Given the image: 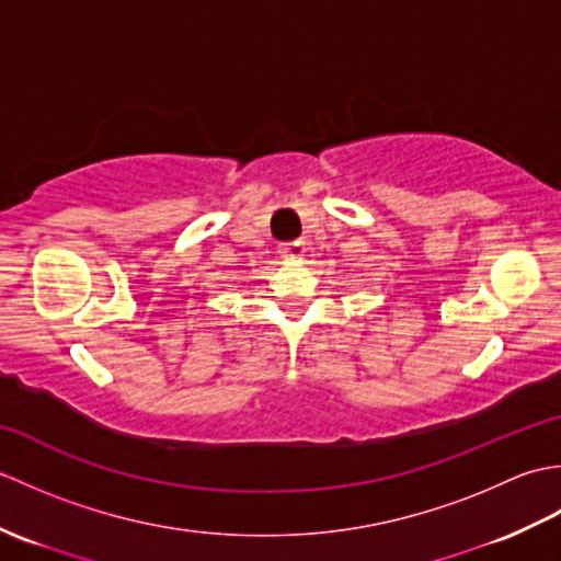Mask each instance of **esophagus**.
Wrapping results in <instances>:
<instances>
[{"label": "esophagus", "mask_w": 561, "mask_h": 561, "mask_svg": "<svg viewBox=\"0 0 561 561\" xmlns=\"http://www.w3.org/2000/svg\"><path fill=\"white\" fill-rule=\"evenodd\" d=\"M279 253L284 260H301L306 255V243L304 241H291V243H284L279 248Z\"/></svg>", "instance_id": "34e87169"}]
</instances>
